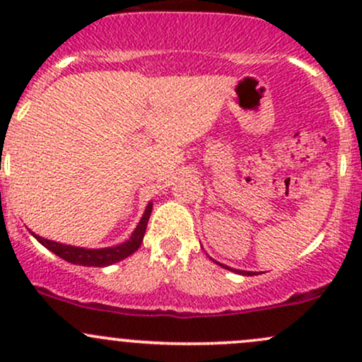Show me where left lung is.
I'll use <instances>...</instances> for the list:
<instances>
[{
  "label": "left lung",
  "mask_w": 362,
  "mask_h": 362,
  "mask_svg": "<svg viewBox=\"0 0 362 362\" xmlns=\"http://www.w3.org/2000/svg\"><path fill=\"white\" fill-rule=\"evenodd\" d=\"M223 268H226V269H230V268H228V266H223ZM239 273H242V275H249V276H251V275H252V273H251V272H239Z\"/></svg>",
  "instance_id": "left-lung-1"
}]
</instances>
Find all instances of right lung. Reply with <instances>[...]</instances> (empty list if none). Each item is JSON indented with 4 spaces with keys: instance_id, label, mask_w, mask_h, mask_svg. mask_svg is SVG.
<instances>
[{
    "instance_id": "obj_1",
    "label": "right lung",
    "mask_w": 362,
    "mask_h": 362,
    "mask_svg": "<svg viewBox=\"0 0 362 362\" xmlns=\"http://www.w3.org/2000/svg\"><path fill=\"white\" fill-rule=\"evenodd\" d=\"M151 211H153V204H148L144 214H142L141 221H139L137 228L134 230V233L130 235V239L123 242L120 245H115V247H106V249H82V247H71V245H63L58 244V242L46 240L42 237L33 235L41 242L45 247L49 249L51 252H54L57 256L62 257V259L69 261L71 264H81V266H108L113 263H118V261L125 259L130 254H134L141 247L142 239H144L146 226H148Z\"/></svg>"
}]
</instances>
